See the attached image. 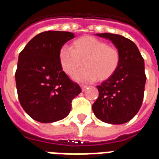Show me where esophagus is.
Here are the masks:
<instances>
[{
  "label": "esophagus",
  "instance_id": "obj_1",
  "mask_svg": "<svg viewBox=\"0 0 159 159\" xmlns=\"http://www.w3.org/2000/svg\"><path fill=\"white\" fill-rule=\"evenodd\" d=\"M80 87H81V89H82V91H85L88 86L84 85V84H80Z\"/></svg>",
  "mask_w": 159,
  "mask_h": 159
}]
</instances>
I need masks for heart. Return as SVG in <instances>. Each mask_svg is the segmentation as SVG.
Listing matches in <instances>:
<instances>
[{"mask_svg":"<svg viewBox=\"0 0 159 159\" xmlns=\"http://www.w3.org/2000/svg\"><path fill=\"white\" fill-rule=\"evenodd\" d=\"M62 70L68 75H74L79 81L106 80L113 75L120 64L119 51L100 39L90 36L82 37L72 43L70 48L62 47L58 54Z\"/></svg>","mask_w":159,"mask_h":159,"instance_id":"1","label":"heart"}]
</instances>
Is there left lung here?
Returning <instances> with one entry per match:
<instances>
[{
    "label": "left lung",
    "instance_id": "8db88e82",
    "mask_svg": "<svg viewBox=\"0 0 159 159\" xmlns=\"http://www.w3.org/2000/svg\"><path fill=\"white\" fill-rule=\"evenodd\" d=\"M96 35L111 41L120 60L113 75L97 86L99 95L93 111L103 122L123 124L131 120L142 105L146 82L144 58L137 46L125 37L108 33Z\"/></svg>",
    "mask_w": 159,
    "mask_h": 159
}]
</instances>
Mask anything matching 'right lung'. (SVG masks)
<instances>
[{"instance_id": "right-lung-1", "label": "right lung", "mask_w": 159, "mask_h": 159, "mask_svg": "<svg viewBox=\"0 0 159 159\" xmlns=\"http://www.w3.org/2000/svg\"><path fill=\"white\" fill-rule=\"evenodd\" d=\"M70 32L46 31L32 39L19 55L15 82L19 100L34 120L51 123L71 110V102L81 93L60 65V49L74 39Z\"/></svg>"}]
</instances>
